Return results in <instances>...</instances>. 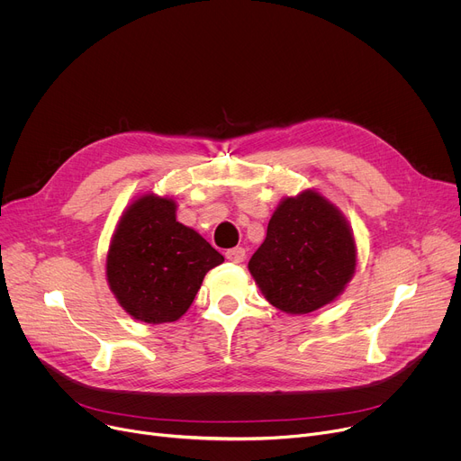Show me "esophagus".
Here are the masks:
<instances>
[{"mask_svg":"<svg viewBox=\"0 0 461 461\" xmlns=\"http://www.w3.org/2000/svg\"><path fill=\"white\" fill-rule=\"evenodd\" d=\"M225 257H227V260H230L234 264H241L245 260V249L243 247H234V249H229L225 253Z\"/></svg>","mask_w":461,"mask_h":461,"instance_id":"obj_1","label":"esophagus"}]
</instances>
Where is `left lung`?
Masks as SVG:
<instances>
[{
	"label": "left lung",
	"instance_id": "8db88e82",
	"mask_svg": "<svg viewBox=\"0 0 461 461\" xmlns=\"http://www.w3.org/2000/svg\"><path fill=\"white\" fill-rule=\"evenodd\" d=\"M357 269V243L341 212L313 190L282 199L249 271L264 297L286 313L332 303Z\"/></svg>",
	"mask_w": 461,
	"mask_h": 461
}]
</instances>
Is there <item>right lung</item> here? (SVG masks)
I'll use <instances>...</instances> for the list:
<instances>
[{
    "instance_id": "1",
    "label": "right lung",
    "mask_w": 461,
    "mask_h": 461,
    "mask_svg": "<svg viewBox=\"0 0 461 461\" xmlns=\"http://www.w3.org/2000/svg\"><path fill=\"white\" fill-rule=\"evenodd\" d=\"M173 199L138 197L116 227L107 255V280L134 320L173 323L194 303L204 275L225 258L175 218Z\"/></svg>"
}]
</instances>
